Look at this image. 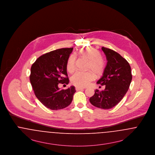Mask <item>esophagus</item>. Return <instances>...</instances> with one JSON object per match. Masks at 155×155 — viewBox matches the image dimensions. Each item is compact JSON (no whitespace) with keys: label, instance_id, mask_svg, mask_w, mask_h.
Returning <instances> with one entry per match:
<instances>
[{"label":"esophagus","instance_id":"34e87169","mask_svg":"<svg viewBox=\"0 0 155 155\" xmlns=\"http://www.w3.org/2000/svg\"><path fill=\"white\" fill-rule=\"evenodd\" d=\"M84 88H80V87H76L75 88V89L77 90V91H79V90H82V89H83Z\"/></svg>","mask_w":155,"mask_h":155}]
</instances>
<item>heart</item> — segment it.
<instances>
[{
	"instance_id": "b5f03b06",
	"label": "heart",
	"mask_w": 155,
	"mask_h": 155,
	"mask_svg": "<svg viewBox=\"0 0 155 155\" xmlns=\"http://www.w3.org/2000/svg\"><path fill=\"white\" fill-rule=\"evenodd\" d=\"M79 53L82 57L88 60L87 69L91 70L96 75L102 74L105 66V62L101 57V53L93 48H82ZM75 68V56L71 54L67 62V70L69 73H72ZM91 71L75 72L71 77V82L78 87H85L94 80L95 76Z\"/></svg>"
}]
</instances>
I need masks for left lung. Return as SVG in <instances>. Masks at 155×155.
Returning <instances> with one entry per match:
<instances>
[{
	"label": "left lung",
	"instance_id": "left-lung-1",
	"mask_svg": "<svg viewBox=\"0 0 155 155\" xmlns=\"http://www.w3.org/2000/svg\"><path fill=\"white\" fill-rule=\"evenodd\" d=\"M102 50L106 55L107 64L97 84L105 85V89H96L89 102L97 107L109 109L124 97L131 82L132 74L129 63L120 54L104 47Z\"/></svg>",
	"mask_w": 155,
	"mask_h": 155
}]
</instances>
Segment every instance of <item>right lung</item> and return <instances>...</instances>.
<instances>
[{"label":"right lung","mask_w":155,"mask_h":155,"mask_svg":"<svg viewBox=\"0 0 155 155\" xmlns=\"http://www.w3.org/2000/svg\"><path fill=\"white\" fill-rule=\"evenodd\" d=\"M73 49L61 48L48 52L38 58L31 67L30 80L35 95L51 110H60L69 106L76 92L73 85L65 90L59 88V83H69L67 62Z\"/></svg>","instance_id":"obj_1"}]
</instances>
